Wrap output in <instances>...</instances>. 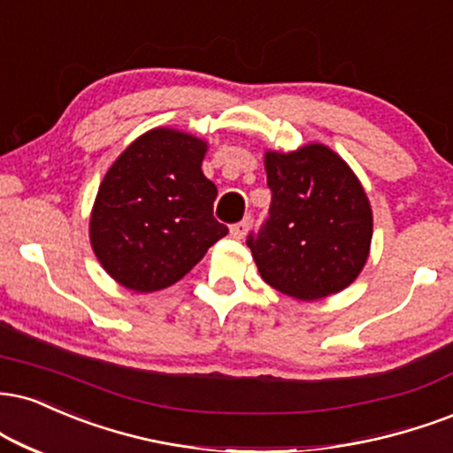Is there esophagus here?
Masks as SVG:
<instances>
[{"label":"esophagus","instance_id":"obj_1","mask_svg":"<svg viewBox=\"0 0 453 453\" xmlns=\"http://www.w3.org/2000/svg\"><path fill=\"white\" fill-rule=\"evenodd\" d=\"M249 230H250V219L247 217V219H242L241 223H236V226H232L230 234L234 238H238V241H242V238L249 234Z\"/></svg>","mask_w":453,"mask_h":453}]
</instances>
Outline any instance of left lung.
Segmentation results:
<instances>
[{
  "label": "left lung",
  "instance_id": "8db88e82",
  "mask_svg": "<svg viewBox=\"0 0 453 453\" xmlns=\"http://www.w3.org/2000/svg\"><path fill=\"white\" fill-rule=\"evenodd\" d=\"M264 166L270 219L247 241L261 279L302 302L344 291L372 250L373 211L361 179L325 143L265 150Z\"/></svg>",
  "mask_w": 453,
  "mask_h": 453
}]
</instances>
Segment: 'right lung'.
<instances>
[{
	"instance_id": "obj_1",
	"label": "right lung",
	"mask_w": 453,
	"mask_h": 453,
	"mask_svg": "<svg viewBox=\"0 0 453 453\" xmlns=\"http://www.w3.org/2000/svg\"><path fill=\"white\" fill-rule=\"evenodd\" d=\"M209 141L147 130L116 157L90 211V247L103 270L134 293L174 285L227 234L212 217L215 183L203 173Z\"/></svg>"
}]
</instances>
